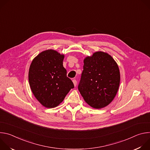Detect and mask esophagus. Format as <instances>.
<instances>
[{"label": "esophagus", "instance_id": "obj_1", "mask_svg": "<svg viewBox=\"0 0 150 150\" xmlns=\"http://www.w3.org/2000/svg\"><path fill=\"white\" fill-rule=\"evenodd\" d=\"M72 81H73V83H74V86L75 87L76 85V84H77V81H76V79H73V80H72Z\"/></svg>", "mask_w": 150, "mask_h": 150}]
</instances>
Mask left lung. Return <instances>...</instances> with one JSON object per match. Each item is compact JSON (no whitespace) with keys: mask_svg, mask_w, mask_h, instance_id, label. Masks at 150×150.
<instances>
[{"mask_svg":"<svg viewBox=\"0 0 150 150\" xmlns=\"http://www.w3.org/2000/svg\"><path fill=\"white\" fill-rule=\"evenodd\" d=\"M78 90L88 105L94 109L108 105L115 97L120 83L117 64L108 53L97 52L83 60Z\"/></svg>","mask_w":150,"mask_h":150,"instance_id":"left-lung-1","label":"left lung"}]
</instances>
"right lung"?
Returning a JSON list of instances; mask_svg holds the SVG:
<instances>
[{
	"label": "right lung",
	"mask_w": 150,
	"mask_h": 150,
	"mask_svg": "<svg viewBox=\"0 0 150 150\" xmlns=\"http://www.w3.org/2000/svg\"><path fill=\"white\" fill-rule=\"evenodd\" d=\"M63 54L50 49L41 52L32 61L28 72L31 90L47 108L60 104L74 85L63 66Z\"/></svg>",
	"instance_id": "1"
}]
</instances>
